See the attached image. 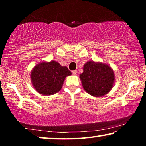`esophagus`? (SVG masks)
Masks as SVG:
<instances>
[{"mask_svg": "<svg viewBox=\"0 0 146 146\" xmlns=\"http://www.w3.org/2000/svg\"><path fill=\"white\" fill-rule=\"evenodd\" d=\"M71 72H72V74H73V75H76V74H77V70H73V71H71Z\"/></svg>", "mask_w": 146, "mask_h": 146, "instance_id": "34e87169", "label": "esophagus"}]
</instances>
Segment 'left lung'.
Segmentation results:
<instances>
[{"mask_svg":"<svg viewBox=\"0 0 146 146\" xmlns=\"http://www.w3.org/2000/svg\"><path fill=\"white\" fill-rule=\"evenodd\" d=\"M80 74L83 88L94 97H102L112 89L115 80L113 71L107 64L89 61Z\"/></svg>","mask_w":146,"mask_h":146,"instance_id":"8db88e82","label":"left lung"}]
</instances>
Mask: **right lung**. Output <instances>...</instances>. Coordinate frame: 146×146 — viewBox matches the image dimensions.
I'll list each match as a JSON object with an SVG mask.
<instances>
[{
  "instance_id": "1",
  "label": "right lung",
  "mask_w": 146,
  "mask_h": 146,
  "mask_svg": "<svg viewBox=\"0 0 146 146\" xmlns=\"http://www.w3.org/2000/svg\"><path fill=\"white\" fill-rule=\"evenodd\" d=\"M71 75L66 67L57 62H42L35 66L31 71V78L35 90L42 95H50L61 90L64 80Z\"/></svg>"
}]
</instances>
